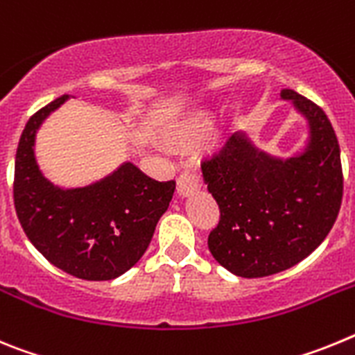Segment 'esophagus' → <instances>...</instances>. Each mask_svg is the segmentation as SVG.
I'll return each mask as SVG.
<instances>
[{
    "label": "esophagus",
    "instance_id": "1",
    "mask_svg": "<svg viewBox=\"0 0 355 355\" xmlns=\"http://www.w3.org/2000/svg\"><path fill=\"white\" fill-rule=\"evenodd\" d=\"M202 187V178L197 171H192V168H187L180 174L178 178V193L181 197H187L190 196L192 192L199 190Z\"/></svg>",
    "mask_w": 355,
    "mask_h": 355
}]
</instances>
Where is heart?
<instances>
[{
  "mask_svg": "<svg viewBox=\"0 0 355 355\" xmlns=\"http://www.w3.org/2000/svg\"><path fill=\"white\" fill-rule=\"evenodd\" d=\"M200 128H202V122H196V124H193V130L196 131H199Z\"/></svg>",
  "mask_w": 355,
  "mask_h": 355,
  "instance_id": "b5f03b06",
  "label": "heart"
}]
</instances>
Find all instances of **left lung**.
<instances>
[{
  "label": "left lung",
  "instance_id": "1",
  "mask_svg": "<svg viewBox=\"0 0 355 355\" xmlns=\"http://www.w3.org/2000/svg\"><path fill=\"white\" fill-rule=\"evenodd\" d=\"M281 97L307 121L302 153L275 158L236 131L200 162L220 208L209 252L240 277L277 274L307 258L336 222L343 197L340 144L325 112L293 90Z\"/></svg>",
  "mask_w": 355,
  "mask_h": 355
}]
</instances>
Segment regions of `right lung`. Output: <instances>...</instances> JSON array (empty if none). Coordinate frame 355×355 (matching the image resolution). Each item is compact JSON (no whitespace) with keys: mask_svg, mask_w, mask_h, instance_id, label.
Segmentation results:
<instances>
[{"mask_svg":"<svg viewBox=\"0 0 355 355\" xmlns=\"http://www.w3.org/2000/svg\"><path fill=\"white\" fill-rule=\"evenodd\" d=\"M67 99L58 97L26 122L15 153V211L28 240L56 268L85 281H110L144 256L175 181L159 183L124 162L87 187L51 183L37 163L35 137Z\"/></svg>","mask_w":355,"mask_h":355,"instance_id":"right-lung-1","label":"right lung"}]
</instances>
